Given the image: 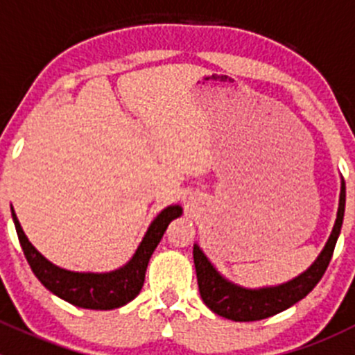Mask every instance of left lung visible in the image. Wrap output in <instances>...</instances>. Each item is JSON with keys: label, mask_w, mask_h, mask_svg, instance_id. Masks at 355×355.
Here are the masks:
<instances>
[{"label": "left lung", "mask_w": 355, "mask_h": 355, "mask_svg": "<svg viewBox=\"0 0 355 355\" xmlns=\"http://www.w3.org/2000/svg\"><path fill=\"white\" fill-rule=\"evenodd\" d=\"M343 213H345V182L342 178L336 220L323 250L318 254L314 263L306 271L278 285L250 288L235 284L218 271L199 244H194L192 254H194L196 273H198L199 293L204 304L218 316L232 321H259L292 307L316 287L327 271L342 230Z\"/></svg>", "instance_id": "8db88e82"}]
</instances>
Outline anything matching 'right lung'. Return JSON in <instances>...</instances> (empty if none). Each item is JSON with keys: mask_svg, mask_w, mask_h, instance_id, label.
<instances>
[{"mask_svg": "<svg viewBox=\"0 0 355 355\" xmlns=\"http://www.w3.org/2000/svg\"><path fill=\"white\" fill-rule=\"evenodd\" d=\"M182 213L184 209L180 204H171L157 213V216L149 223L134 256L123 266L111 271H73L51 263L31 244L12 206V218L20 245L37 280L60 299L82 309L96 311L116 309L139 295L144 285L146 270L153 252L163 239L168 225L175 218L182 216Z\"/></svg>", "mask_w": 355, "mask_h": 355, "instance_id": "add662e5", "label": "right lung"}]
</instances>
